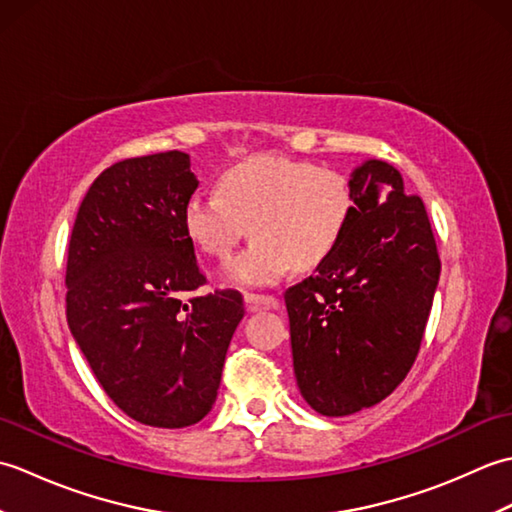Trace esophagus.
Here are the masks:
<instances>
[{
  "instance_id": "34e87169",
  "label": "esophagus",
  "mask_w": 512,
  "mask_h": 512,
  "mask_svg": "<svg viewBox=\"0 0 512 512\" xmlns=\"http://www.w3.org/2000/svg\"><path fill=\"white\" fill-rule=\"evenodd\" d=\"M248 310H259V308H277L279 299L275 295H257V292H246L244 295Z\"/></svg>"
}]
</instances>
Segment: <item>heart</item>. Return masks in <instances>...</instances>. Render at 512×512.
I'll use <instances>...</instances> for the list:
<instances>
[{
	"label": "heart",
	"mask_w": 512,
	"mask_h": 512,
	"mask_svg": "<svg viewBox=\"0 0 512 512\" xmlns=\"http://www.w3.org/2000/svg\"><path fill=\"white\" fill-rule=\"evenodd\" d=\"M216 193H195L184 204V233L202 253L228 259L253 224L255 239L226 266L244 286H270L295 264L328 259L356 211L352 180L308 160L253 158L228 167Z\"/></svg>",
	"instance_id": "heart-1"
}]
</instances>
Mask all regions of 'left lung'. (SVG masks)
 I'll list each match as a JSON object with an SVG mask.
<instances>
[{"instance_id":"left-lung-1","label":"left lung","mask_w":512,"mask_h":512,"mask_svg":"<svg viewBox=\"0 0 512 512\" xmlns=\"http://www.w3.org/2000/svg\"><path fill=\"white\" fill-rule=\"evenodd\" d=\"M356 211L334 253L284 292L303 398L350 416L394 391L420 352L440 257L420 195L367 160L352 173Z\"/></svg>"}]
</instances>
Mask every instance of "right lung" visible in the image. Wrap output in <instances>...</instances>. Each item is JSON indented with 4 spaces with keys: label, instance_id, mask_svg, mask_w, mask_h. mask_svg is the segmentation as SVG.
I'll return each mask as SVG.
<instances>
[{
    "label": "right lung",
    "instance_id": "right-lung-1",
    "mask_svg": "<svg viewBox=\"0 0 512 512\" xmlns=\"http://www.w3.org/2000/svg\"><path fill=\"white\" fill-rule=\"evenodd\" d=\"M198 189L182 151L107 167L76 213L65 268L68 323L105 394L149 427L182 429L211 411L244 297L206 284L184 233Z\"/></svg>",
    "mask_w": 512,
    "mask_h": 512
}]
</instances>
